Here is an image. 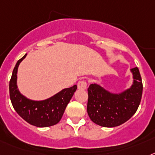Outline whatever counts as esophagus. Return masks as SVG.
<instances>
[{
    "instance_id": "esophagus-1",
    "label": "esophagus",
    "mask_w": 155,
    "mask_h": 155,
    "mask_svg": "<svg viewBox=\"0 0 155 155\" xmlns=\"http://www.w3.org/2000/svg\"><path fill=\"white\" fill-rule=\"evenodd\" d=\"M87 82L84 81V80H81V81H79L77 84V87L78 89L80 90H86L87 89Z\"/></svg>"
}]
</instances>
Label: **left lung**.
I'll use <instances>...</instances> for the list:
<instances>
[{"label": "left lung", "mask_w": 155, "mask_h": 155, "mask_svg": "<svg viewBox=\"0 0 155 155\" xmlns=\"http://www.w3.org/2000/svg\"><path fill=\"white\" fill-rule=\"evenodd\" d=\"M131 71L132 85L120 93H112L97 84L89 86L87 110L94 123L113 128L124 124L135 114L141 101L143 84L139 68H134Z\"/></svg>", "instance_id": "8db88e82"}]
</instances>
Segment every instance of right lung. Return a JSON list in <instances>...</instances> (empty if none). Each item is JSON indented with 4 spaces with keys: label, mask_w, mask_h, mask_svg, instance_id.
I'll use <instances>...</instances> for the list:
<instances>
[{
    "label": "right lung",
    "mask_w": 155,
    "mask_h": 155,
    "mask_svg": "<svg viewBox=\"0 0 155 155\" xmlns=\"http://www.w3.org/2000/svg\"><path fill=\"white\" fill-rule=\"evenodd\" d=\"M26 56L27 54L17 61L9 82L12 104L16 113L31 125L39 128L53 126L61 120L66 106L77 89V86L63 89L45 100L34 101L27 98L19 92L17 87L18 67Z\"/></svg>",
    "instance_id": "right-lung-1"
}]
</instances>
